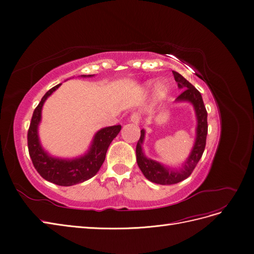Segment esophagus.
Wrapping results in <instances>:
<instances>
[{"instance_id": "1", "label": "esophagus", "mask_w": 254, "mask_h": 254, "mask_svg": "<svg viewBox=\"0 0 254 254\" xmlns=\"http://www.w3.org/2000/svg\"><path fill=\"white\" fill-rule=\"evenodd\" d=\"M140 119H141V116L139 114V112H132L129 116V120L131 123L134 124H139L140 123Z\"/></svg>"}]
</instances>
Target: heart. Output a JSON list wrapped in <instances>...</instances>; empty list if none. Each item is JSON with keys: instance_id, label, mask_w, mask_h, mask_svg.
I'll list each match as a JSON object with an SVG mask.
<instances>
[{"instance_id": "obj_1", "label": "heart", "mask_w": 254, "mask_h": 254, "mask_svg": "<svg viewBox=\"0 0 254 254\" xmlns=\"http://www.w3.org/2000/svg\"><path fill=\"white\" fill-rule=\"evenodd\" d=\"M167 91V85L164 82H158L156 85V93L158 97H163L165 96V93Z\"/></svg>"}]
</instances>
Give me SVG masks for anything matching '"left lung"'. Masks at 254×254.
Masks as SVG:
<instances>
[{"mask_svg": "<svg viewBox=\"0 0 254 254\" xmlns=\"http://www.w3.org/2000/svg\"><path fill=\"white\" fill-rule=\"evenodd\" d=\"M175 81L178 82V86L183 88V91L177 97L176 101H189L190 102L195 110L197 118V127H196V139L193 146V149L186 161L184 167L179 171H171L170 169L165 168L161 164H158L152 159L146 157L142 151V143L144 140L145 131L141 130V137L137 143L136 155L137 163L144 174V176L149 181L161 184V185H171L176 184L191 175L192 171L201 159L205 147H206V138L208 134V123H207V110L204 105L201 92H199L190 82H189L182 75L173 71Z\"/></svg>", "mask_w": 254, "mask_h": 254, "instance_id": "8db88e82", "label": "left lung"}]
</instances>
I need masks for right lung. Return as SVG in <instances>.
I'll use <instances>...</instances> for the list:
<instances>
[{"instance_id":"obj_1","label":"right lung","mask_w":254,"mask_h":254,"mask_svg":"<svg viewBox=\"0 0 254 254\" xmlns=\"http://www.w3.org/2000/svg\"><path fill=\"white\" fill-rule=\"evenodd\" d=\"M83 76L85 77V75ZM90 76L88 75V77ZM60 85L49 89L34 110L28 130V147L33 165L40 176L57 185L71 186L84 182L97 174L105 161L110 143L118 135L122 127L113 126L99 130L93 139L90 150L82 157L66 161L49 156L39 143L37 128L41 120V110L45 100Z\"/></svg>"}]
</instances>
